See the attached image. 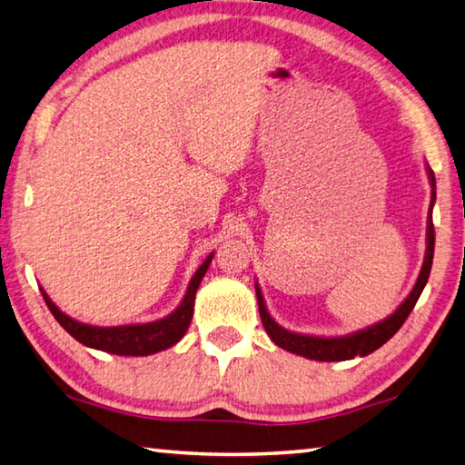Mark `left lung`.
I'll use <instances>...</instances> for the list:
<instances>
[{
  "label": "left lung",
  "mask_w": 465,
  "mask_h": 465,
  "mask_svg": "<svg viewBox=\"0 0 465 465\" xmlns=\"http://www.w3.org/2000/svg\"><path fill=\"white\" fill-rule=\"evenodd\" d=\"M429 182L433 187V195H430V208H429V218H427V251H425V262H422L420 273L417 278V283L409 296H406L404 302L396 308L388 319L371 324L368 329L355 331L351 335L343 337H314V335H302V332H292L288 329L280 327L278 322L272 319V314L267 312L265 300L262 294V288L255 283V294H257V304H259V316H262V322L267 331V335L273 341L275 345L286 349L290 353L302 355L306 360L314 361H347L353 360V357H365L376 351L381 345L386 343L388 339H392L398 329L402 327L404 321L409 319L412 312L414 304L420 298L422 290L427 286L430 265H433V253H435V228H433V203H435V173L433 169L427 165Z\"/></svg>",
  "instance_id": "8db88e82"
}]
</instances>
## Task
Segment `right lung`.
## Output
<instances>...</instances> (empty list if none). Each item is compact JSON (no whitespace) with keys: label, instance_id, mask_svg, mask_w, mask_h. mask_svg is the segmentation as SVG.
<instances>
[{"label":"right lung","instance_id":"1","mask_svg":"<svg viewBox=\"0 0 465 465\" xmlns=\"http://www.w3.org/2000/svg\"><path fill=\"white\" fill-rule=\"evenodd\" d=\"M212 257H214V253H210L206 257V262H203L198 267V272L193 273L185 296L175 311L167 314L165 319L153 321V322L122 324V327H94V324L79 322L64 312H61L53 300L48 298L46 292L45 290L40 292H43L45 302L48 306V311L53 312L56 322H59L73 339H77L81 345L100 349V351L114 353V355H133V357L153 355L157 351H163V349H169L171 345H175L177 341L185 335V331L190 327L192 316H193L195 292H198L200 282L208 272Z\"/></svg>","mask_w":465,"mask_h":465}]
</instances>
